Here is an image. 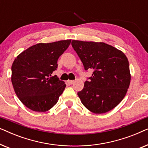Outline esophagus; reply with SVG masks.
Here are the masks:
<instances>
[{"instance_id": "34e87169", "label": "esophagus", "mask_w": 148, "mask_h": 148, "mask_svg": "<svg viewBox=\"0 0 148 148\" xmlns=\"http://www.w3.org/2000/svg\"><path fill=\"white\" fill-rule=\"evenodd\" d=\"M67 82H68L69 84H73V83L75 82V81H74V80H68Z\"/></svg>"}]
</instances>
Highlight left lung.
<instances>
[{"label":"left lung","mask_w":148,"mask_h":148,"mask_svg":"<svg viewBox=\"0 0 148 148\" xmlns=\"http://www.w3.org/2000/svg\"><path fill=\"white\" fill-rule=\"evenodd\" d=\"M73 48L86 70L94 71L84 89L77 93L81 102L95 114L115 108L124 98L131 82L129 61L121 50L104 42L72 40Z\"/></svg>","instance_id":"1"}]
</instances>
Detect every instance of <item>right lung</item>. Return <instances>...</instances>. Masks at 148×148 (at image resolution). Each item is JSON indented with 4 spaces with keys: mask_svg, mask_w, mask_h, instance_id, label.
<instances>
[{
    "mask_svg": "<svg viewBox=\"0 0 148 148\" xmlns=\"http://www.w3.org/2000/svg\"><path fill=\"white\" fill-rule=\"evenodd\" d=\"M71 40L39 43L20 53L11 66V82L19 100L30 110L46 112L57 103L66 87L57 76L59 56L67 49Z\"/></svg>",
    "mask_w": 148,
    "mask_h": 148,
    "instance_id": "1",
    "label": "right lung"
}]
</instances>
